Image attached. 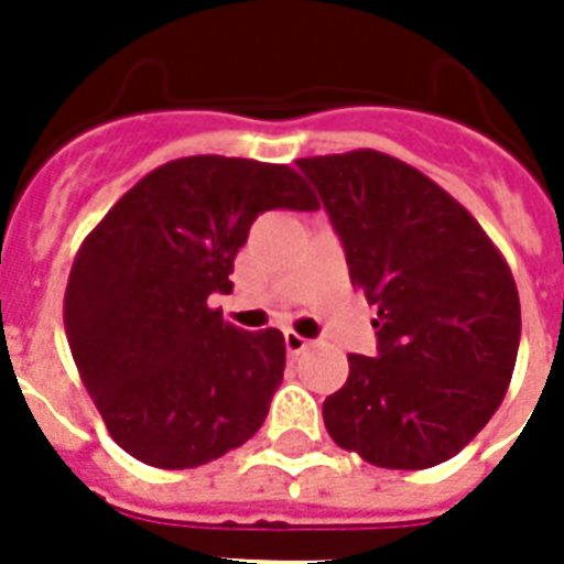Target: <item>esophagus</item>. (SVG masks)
Returning a JSON list of instances; mask_svg holds the SVG:
<instances>
[{
  "instance_id": "obj_1",
  "label": "esophagus",
  "mask_w": 564,
  "mask_h": 564,
  "mask_svg": "<svg viewBox=\"0 0 564 564\" xmlns=\"http://www.w3.org/2000/svg\"><path fill=\"white\" fill-rule=\"evenodd\" d=\"M283 345H286V351L295 357V354L307 351L310 348V339H304L301 334H295V330H283Z\"/></svg>"
}]
</instances>
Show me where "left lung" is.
<instances>
[{
  "mask_svg": "<svg viewBox=\"0 0 564 564\" xmlns=\"http://www.w3.org/2000/svg\"><path fill=\"white\" fill-rule=\"evenodd\" d=\"M377 307L375 357L322 415L336 445L380 468H430L471 442L507 394L521 343L509 265L463 204L389 154L360 149L295 163Z\"/></svg>",
  "mask_w": 564,
  "mask_h": 564,
  "instance_id": "1",
  "label": "left lung"
}]
</instances>
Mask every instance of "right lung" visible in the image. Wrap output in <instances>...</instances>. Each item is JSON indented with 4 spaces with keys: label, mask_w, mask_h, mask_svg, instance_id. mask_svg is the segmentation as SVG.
<instances>
[{
    "label": "right lung",
    "mask_w": 564,
    "mask_h": 564,
    "mask_svg": "<svg viewBox=\"0 0 564 564\" xmlns=\"http://www.w3.org/2000/svg\"><path fill=\"white\" fill-rule=\"evenodd\" d=\"M316 210L290 166L195 154L128 189L75 257V366L110 436L154 468H195L254 436L283 380L281 330L228 325L210 295L265 210Z\"/></svg>",
    "instance_id": "1"
}]
</instances>
